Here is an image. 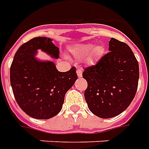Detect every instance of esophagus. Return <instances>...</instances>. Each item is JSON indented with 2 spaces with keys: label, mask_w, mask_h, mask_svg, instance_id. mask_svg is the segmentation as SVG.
Segmentation results:
<instances>
[{
  "label": "esophagus",
  "mask_w": 149,
  "mask_h": 149,
  "mask_svg": "<svg viewBox=\"0 0 149 149\" xmlns=\"http://www.w3.org/2000/svg\"><path fill=\"white\" fill-rule=\"evenodd\" d=\"M77 74L78 76L79 77H81V76H82V70L81 69H77Z\"/></svg>",
  "instance_id": "esophagus-1"
}]
</instances>
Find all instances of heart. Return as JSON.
<instances>
[{"mask_svg": "<svg viewBox=\"0 0 149 149\" xmlns=\"http://www.w3.org/2000/svg\"><path fill=\"white\" fill-rule=\"evenodd\" d=\"M93 47H94V45H92V44H83V45H77L72 49V54H73L74 57L77 58V59H83L84 58L86 57L88 54L91 52ZM102 51H103L102 46L98 45L93 49L92 55L93 56H99L100 54H101Z\"/></svg>", "mask_w": 149, "mask_h": 149, "instance_id": "1", "label": "heart"}]
</instances>
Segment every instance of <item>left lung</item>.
Returning <instances> with one entry per match:
<instances>
[{"mask_svg":"<svg viewBox=\"0 0 149 149\" xmlns=\"http://www.w3.org/2000/svg\"><path fill=\"white\" fill-rule=\"evenodd\" d=\"M109 50L82 73L88 85L85 91L88 108L101 118L116 117L129 107L139 77L138 61L129 45L111 38Z\"/></svg>","mask_w":149,"mask_h":149,"instance_id":"8db88e82","label":"left lung"}]
</instances>
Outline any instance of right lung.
<instances>
[{
    "label": "right lung",
    "instance_id": "right-lung-1",
    "mask_svg": "<svg viewBox=\"0 0 149 149\" xmlns=\"http://www.w3.org/2000/svg\"><path fill=\"white\" fill-rule=\"evenodd\" d=\"M40 49L58 58L59 50L47 37H34L21 45L10 66V84L15 100L28 116L49 119L61 111L66 92L77 79L76 68L58 72L53 62L35 58Z\"/></svg>",
    "mask_w": 149,
    "mask_h": 149
}]
</instances>
